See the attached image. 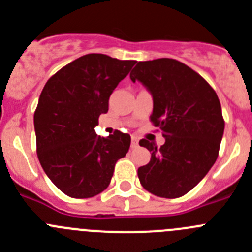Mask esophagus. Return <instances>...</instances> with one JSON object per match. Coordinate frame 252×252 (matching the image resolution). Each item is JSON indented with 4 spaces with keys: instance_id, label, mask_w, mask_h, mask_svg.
Returning a JSON list of instances; mask_svg holds the SVG:
<instances>
[{
    "instance_id": "34e87169",
    "label": "esophagus",
    "mask_w": 252,
    "mask_h": 252,
    "mask_svg": "<svg viewBox=\"0 0 252 252\" xmlns=\"http://www.w3.org/2000/svg\"><path fill=\"white\" fill-rule=\"evenodd\" d=\"M139 146V140H137V137H131V148L135 149Z\"/></svg>"
}]
</instances>
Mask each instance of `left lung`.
I'll return each instance as SVG.
<instances>
[{
	"label": "left lung",
	"instance_id": "obj_1",
	"mask_svg": "<svg viewBox=\"0 0 252 252\" xmlns=\"http://www.w3.org/2000/svg\"><path fill=\"white\" fill-rule=\"evenodd\" d=\"M130 78L153 95L151 122L165 137L160 148L140 140L151 153L149 164L137 170L140 183L158 197H182L217 160L224 131L220 99L201 75L175 59L139 62Z\"/></svg>",
	"mask_w": 252,
	"mask_h": 252
}]
</instances>
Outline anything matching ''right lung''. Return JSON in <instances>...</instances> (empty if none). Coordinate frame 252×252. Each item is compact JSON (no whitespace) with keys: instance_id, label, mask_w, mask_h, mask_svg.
<instances>
[{"instance_id":"add662e5","label":"right lung","mask_w":252,"mask_h":252,"mask_svg":"<svg viewBox=\"0 0 252 252\" xmlns=\"http://www.w3.org/2000/svg\"><path fill=\"white\" fill-rule=\"evenodd\" d=\"M135 60L87 54L63 66L46 82L34 115L36 151L49 179L72 198L103 192L116 161L130 149L128 133H95L117 84Z\"/></svg>"}]
</instances>
